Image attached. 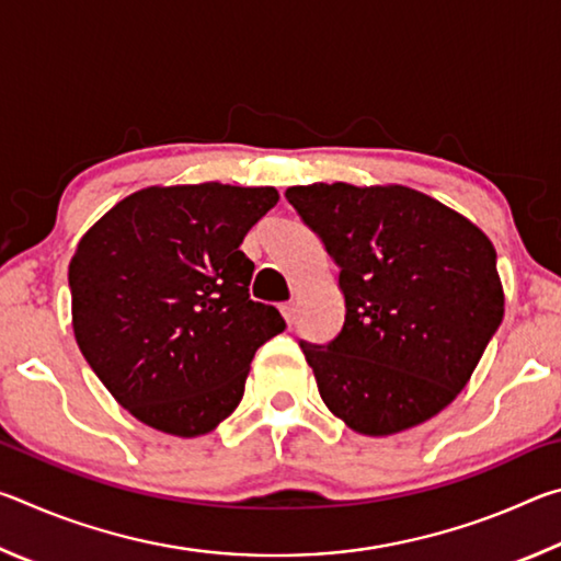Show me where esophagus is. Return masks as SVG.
Segmentation results:
<instances>
[{
    "mask_svg": "<svg viewBox=\"0 0 561 561\" xmlns=\"http://www.w3.org/2000/svg\"><path fill=\"white\" fill-rule=\"evenodd\" d=\"M282 317L287 319V324L291 327V324H294V319H297V304H294V301L282 304Z\"/></svg>",
    "mask_w": 561,
    "mask_h": 561,
    "instance_id": "esophagus-1",
    "label": "esophagus"
}]
</instances>
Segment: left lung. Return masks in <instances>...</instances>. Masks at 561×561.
<instances>
[{"label": "left lung", "instance_id": "left-lung-1", "mask_svg": "<svg viewBox=\"0 0 561 561\" xmlns=\"http://www.w3.org/2000/svg\"><path fill=\"white\" fill-rule=\"evenodd\" d=\"M339 267L346 317L299 346L331 413L393 435L455 401L505 314L497 252L468 217L403 185H297L287 193Z\"/></svg>", "mask_w": 561, "mask_h": 561}]
</instances>
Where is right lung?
<instances>
[{"mask_svg":"<svg viewBox=\"0 0 561 561\" xmlns=\"http://www.w3.org/2000/svg\"><path fill=\"white\" fill-rule=\"evenodd\" d=\"M274 187H146L81 237L69 264L73 336L93 374L140 423L180 438L217 428L242 401L250 364L284 331L250 299L244 234Z\"/></svg>","mask_w":561,"mask_h":561,"instance_id":"obj_1","label":"right lung"}]
</instances>
